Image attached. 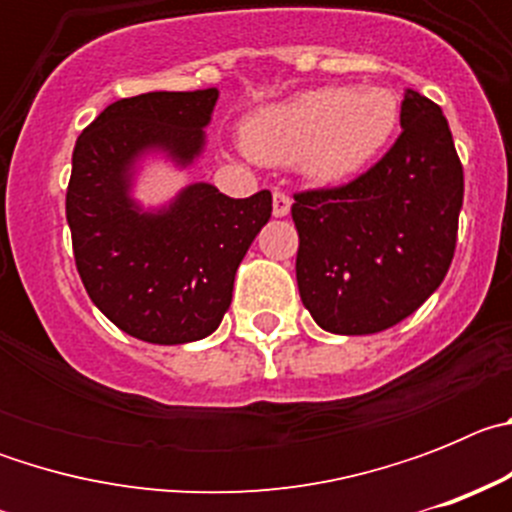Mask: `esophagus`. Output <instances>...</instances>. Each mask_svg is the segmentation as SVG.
I'll use <instances>...</instances> for the list:
<instances>
[{
	"mask_svg": "<svg viewBox=\"0 0 512 512\" xmlns=\"http://www.w3.org/2000/svg\"><path fill=\"white\" fill-rule=\"evenodd\" d=\"M289 210H292V200H289V194L274 192V200H271V212H274V217H287Z\"/></svg>",
	"mask_w": 512,
	"mask_h": 512,
	"instance_id": "34e87169",
	"label": "esophagus"
}]
</instances>
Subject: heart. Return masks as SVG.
Here are the masks:
<instances>
[{
	"mask_svg": "<svg viewBox=\"0 0 512 512\" xmlns=\"http://www.w3.org/2000/svg\"><path fill=\"white\" fill-rule=\"evenodd\" d=\"M400 102L382 87L305 89L246 117L241 140L264 164H297L315 184H346L387 148Z\"/></svg>",
	"mask_w": 512,
	"mask_h": 512,
	"instance_id": "obj_1",
	"label": "heart"
}]
</instances>
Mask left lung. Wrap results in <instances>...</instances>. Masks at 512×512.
I'll use <instances>...</instances> for the list:
<instances>
[{
    "label": "left lung",
    "instance_id": "1",
    "mask_svg": "<svg viewBox=\"0 0 512 512\" xmlns=\"http://www.w3.org/2000/svg\"><path fill=\"white\" fill-rule=\"evenodd\" d=\"M402 133L346 187L295 194L297 287L338 336L379 333L438 289L456 248L464 171L441 107L408 89Z\"/></svg>",
    "mask_w": 512,
    "mask_h": 512
}]
</instances>
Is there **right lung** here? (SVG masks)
<instances>
[{
  "instance_id": "obj_1",
  "label": "right lung",
  "mask_w": 512,
  "mask_h": 512,
  "mask_svg": "<svg viewBox=\"0 0 512 512\" xmlns=\"http://www.w3.org/2000/svg\"><path fill=\"white\" fill-rule=\"evenodd\" d=\"M217 92H148L110 104L79 135L66 220L79 277L128 336L161 346L215 333L238 264L269 223L271 192L233 200L194 182L158 207L133 197L148 158L189 169L205 153Z\"/></svg>"
}]
</instances>
